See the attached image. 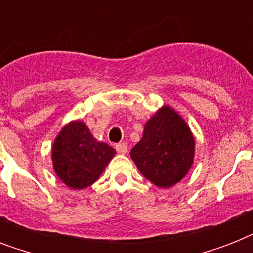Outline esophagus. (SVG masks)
Wrapping results in <instances>:
<instances>
[{"instance_id":"esophagus-1","label":"esophagus","mask_w":253,"mask_h":253,"mask_svg":"<svg viewBox=\"0 0 253 253\" xmlns=\"http://www.w3.org/2000/svg\"><path fill=\"white\" fill-rule=\"evenodd\" d=\"M115 150H117V152H118V154H126L127 144L126 143H119V144H117V146H115Z\"/></svg>"}]
</instances>
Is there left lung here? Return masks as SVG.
Instances as JSON below:
<instances>
[{
    "label": "left lung",
    "instance_id": "8db88e82",
    "mask_svg": "<svg viewBox=\"0 0 253 253\" xmlns=\"http://www.w3.org/2000/svg\"><path fill=\"white\" fill-rule=\"evenodd\" d=\"M194 139L186 123L170 107H163L144 126L131 158L147 180L160 188L177 184L189 172Z\"/></svg>",
    "mask_w": 253,
    "mask_h": 253
}]
</instances>
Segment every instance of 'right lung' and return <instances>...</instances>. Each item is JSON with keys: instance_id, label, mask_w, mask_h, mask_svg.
Wrapping results in <instances>:
<instances>
[{"instance_id": "obj_1", "label": "right lung", "mask_w": 253, "mask_h": 253, "mask_svg": "<svg viewBox=\"0 0 253 253\" xmlns=\"http://www.w3.org/2000/svg\"><path fill=\"white\" fill-rule=\"evenodd\" d=\"M114 155V148L97 142L86 125L76 121L65 126L53 143V168L69 188L84 189L97 181Z\"/></svg>"}]
</instances>
